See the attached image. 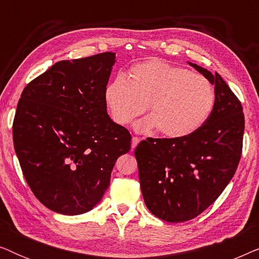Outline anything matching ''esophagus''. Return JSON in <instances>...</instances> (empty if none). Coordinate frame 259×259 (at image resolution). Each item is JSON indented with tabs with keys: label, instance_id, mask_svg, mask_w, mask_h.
<instances>
[{
	"label": "esophagus",
	"instance_id": "1",
	"mask_svg": "<svg viewBox=\"0 0 259 259\" xmlns=\"http://www.w3.org/2000/svg\"><path fill=\"white\" fill-rule=\"evenodd\" d=\"M140 143V139L138 137H133L132 138V148H136L138 146V144Z\"/></svg>",
	"mask_w": 259,
	"mask_h": 259
}]
</instances>
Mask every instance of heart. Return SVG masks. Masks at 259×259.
Wrapping results in <instances>:
<instances>
[{"instance_id":"b5f03b06","label":"heart","mask_w":259,"mask_h":259,"mask_svg":"<svg viewBox=\"0 0 259 259\" xmlns=\"http://www.w3.org/2000/svg\"><path fill=\"white\" fill-rule=\"evenodd\" d=\"M106 107L113 121L130 125L144 114L151 115L136 125L140 132L159 128L168 138H184L199 130L214 106V90L201 74L160 60L134 65L130 80L118 74L104 92Z\"/></svg>"}]
</instances>
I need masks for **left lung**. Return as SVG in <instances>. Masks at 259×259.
Masks as SVG:
<instances>
[{
  "instance_id": "8db88e82",
  "label": "left lung",
  "mask_w": 259,
  "mask_h": 259,
  "mask_svg": "<svg viewBox=\"0 0 259 259\" xmlns=\"http://www.w3.org/2000/svg\"><path fill=\"white\" fill-rule=\"evenodd\" d=\"M189 63L214 84L208 119L190 136L146 139L134 151L145 204L168 223L190 221L213 204L235 176L243 148L238 98L218 73Z\"/></svg>"
}]
</instances>
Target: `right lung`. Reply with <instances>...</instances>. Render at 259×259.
<instances>
[{
    "instance_id": "1",
    "label": "right lung",
    "mask_w": 259,
    "mask_h": 259,
    "mask_svg": "<svg viewBox=\"0 0 259 259\" xmlns=\"http://www.w3.org/2000/svg\"><path fill=\"white\" fill-rule=\"evenodd\" d=\"M115 53L66 60L24 87L13 122L14 147L34 196L75 215L101 200L131 134L109 118L104 92Z\"/></svg>"
}]
</instances>
